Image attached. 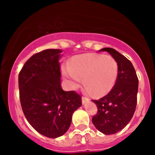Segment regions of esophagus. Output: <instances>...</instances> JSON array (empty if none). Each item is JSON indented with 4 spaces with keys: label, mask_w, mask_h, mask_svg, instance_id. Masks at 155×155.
<instances>
[{
    "label": "esophagus",
    "mask_w": 155,
    "mask_h": 155,
    "mask_svg": "<svg viewBox=\"0 0 155 155\" xmlns=\"http://www.w3.org/2000/svg\"><path fill=\"white\" fill-rule=\"evenodd\" d=\"M89 100H88V98H87V97H82V103L83 104H85L87 101H88Z\"/></svg>",
    "instance_id": "obj_1"
}]
</instances>
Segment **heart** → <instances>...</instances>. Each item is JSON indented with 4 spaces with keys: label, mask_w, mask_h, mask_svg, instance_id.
I'll return each mask as SVG.
<instances>
[{
    "label": "heart",
    "mask_w": 155,
    "mask_h": 155,
    "mask_svg": "<svg viewBox=\"0 0 155 155\" xmlns=\"http://www.w3.org/2000/svg\"><path fill=\"white\" fill-rule=\"evenodd\" d=\"M62 71L70 80L72 88H77L84 78L85 92L102 97L108 94L115 85L118 64L112 56L88 53L74 57L70 66H64Z\"/></svg>",
    "instance_id": "heart-1"
}]
</instances>
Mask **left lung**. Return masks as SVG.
<instances>
[{
    "instance_id": "obj_1",
    "label": "left lung",
    "mask_w": 155,
    "mask_h": 155,
    "mask_svg": "<svg viewBox=\"0 0 155 155\" xmlns=\"http://www.w3.org/2000/svg\"><path fill=\"white\" fill-rule=\"evenodd\" d=\"M101 51L108 52L118 64L117 79L112 90L92 101L97 106L92 123L100 132L109 135L120 131L132 119L137 106L138 79L132 63L121 54L110 47Z\"/></svg>"
}]
</instances>
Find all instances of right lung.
Listing matches in <instances>:
<instances>
[{"mask_svg":"<svg viewBox=\"0 0 155 155\" xmlns=\"http://www.w3.org/2000/svg\"><path fill=\"white\" fill-rule=\"evenodd\" d=\"M58 49L35 54L18 75L19 97L28 122L36 131L55 138L70 127L73 113L81 106V96L61 87Z\"/></svg>","mask_w":155,"mask_h":155,"instance_id":"obj_1","label":"right lung"}]
</instances>
